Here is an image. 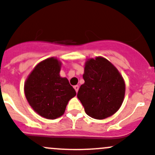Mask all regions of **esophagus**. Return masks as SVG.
I'll list each match as a JSON object with an SVG mask.
<instances>
[{"label": "esophagus", "instance_id": "esophagus-1", "mask_svg": "<svg viewBox=\"0 0 155 155\" xmlns=\"http://www.w3.org/2000/svg\"><path fill=\"white\" fill-rule=\"evenodd\" d=\"M74 87V89H75V91H76V93H77V92H78V91H79V85H75V86L74 87Z\"/></svg>", "mask_w": 155, "mask_h": 155}]
</instances>
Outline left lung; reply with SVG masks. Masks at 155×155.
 <instances>
[{"mask_svg":"<svg viewBox=\"0 0 155 155\" xmlns=\"http://www.w3.org/2000/svg\"><path fill=\"white\" fill-rule=\"evenodd\" d=\"M85 83L77 97L87 115L104 119L115 114L122 104L125 83L117 68L103 57L89 58L85 64Z\"/></svg>","mask_w":155,"mask_h":155,"instance_id":"left-lung-1","label":"left lung"}]
</instances>
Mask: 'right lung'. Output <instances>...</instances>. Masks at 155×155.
<instances>
[{"label": "right lung", "mask_w": 155, "mask_h": 155, "mask_svg": "<svg viewBox=\"0 0 155 155\" xmlns=\"http://www.w3.org/2000/svg\"><path fill=\"white\" fill-rule=\"evenodd\" d=\"M61 62L49 58L40 62L25 83V94L30 106L37 114L48 119H55L65 112L69 101L76 91L67 78L59 73Z\"/></svg>", "instance_id": "1"}]
</instances>
